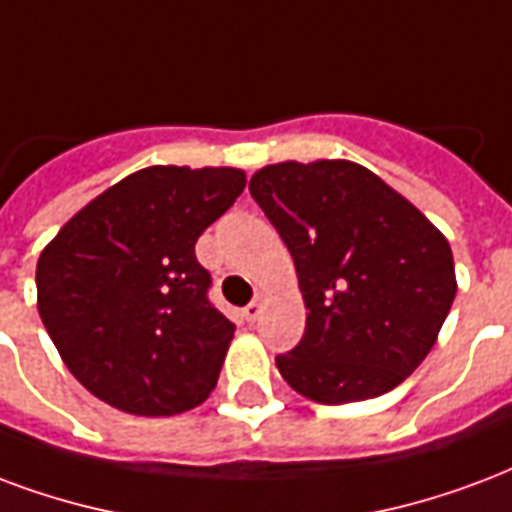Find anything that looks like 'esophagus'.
Wrapping results in <instances>:
<instances>
[{"instance_id": "obj_1", "label": "esophagus", "mask_w": 512, "mask_h": 512, "mask_svg": "<svg viewBox=\"0 0 512 512\" xmlns=\"http://www.w3.org/2000/svg\"><path fill=\"white\" fill-rule=\"evenodd\" d=\"M266 301H268L266 295L257 293V295H255V301H252V304L246 306V309H244V317H246V320H249V323H255L257 317L263 314V306H266Z\"/></svg>"}]
</instances>
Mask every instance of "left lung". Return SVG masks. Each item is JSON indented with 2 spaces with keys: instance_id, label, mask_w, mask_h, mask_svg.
I'll return each instance as SVG.
<instances>
[{
  "instance_id": "1",
  "label": "left lung",
  "mask_w": 512,
  "mask_h": 512,
  "mask_svg": "<svg viewBox=\"0 0 512 512\" xmlns=\"http://www.w3.org/2000/svg\"><path fill=\"white\" fill-rule=\"evenodd\" d=\"M249 192L290 249L306 331L276 355L285 382L317 404L393 391L437 342L456 298L448 238L350 160L276 162Z\"/></svg>"
}]
</instances>
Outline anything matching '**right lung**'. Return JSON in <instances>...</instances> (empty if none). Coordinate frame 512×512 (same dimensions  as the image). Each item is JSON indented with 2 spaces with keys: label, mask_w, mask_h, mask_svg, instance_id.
I'll return each mask as SVG.
<instances>
[{
  "label": "right lung",
  "mask_w": 512,
  "mask_h": 512,
  "mask_svg": "<svg viewBox=\"0 0 512 512\" xmlns=\"http://www.w3.org/2000/svg\"><path fill=\"white\" fill-rule=\"evenodd\" d=\"M244 187L238 168L135 170L40 252L37 309L86 391L146 418L208 399L236 325L208 301L195 244Z\"/></svg>",
  "instance_id": "obj_1"
}]
</instances>
